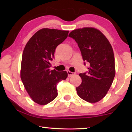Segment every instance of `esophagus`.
Segmentation results:
<instances>
[{"label":"esophagus","mask_w":132,"mask_h":132,"mask_svg":"<svg viewBox=\"0 0 132 132\" xmlns=\"http://www.w3.org/2000/svg\"><path fill=\"white\" fill-rule=\"evenodd\" d=\"M67 72H68V77H71V76H72L75 75L74 73L71 72V71H67Z\"/></svg>","instance_id":"34e87169"}]
</instances>
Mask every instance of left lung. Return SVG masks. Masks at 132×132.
<instances>
[{
  "label": "left lung",
  "mask_w": 132,
  "mask_h": 132,
  "mask_svg": "<svg viewBox=\"0 0 132 132\" xmlns=\"http://www.w3.org/2000/svg\"><path fill=\"white\" fill-rule=\"evenodd\" d=\"M69 37L77 42L82 59L89 64L87 72L79 74L82 82L76 87L77 94L90 103L100 101L108 93L115 77L112 47L106 37L94 28L74 30Z\"/></svg>",
  "instance_id": "obj_1"
}]
</instances>
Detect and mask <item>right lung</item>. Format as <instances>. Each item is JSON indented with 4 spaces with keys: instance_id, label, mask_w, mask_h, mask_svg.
Listing matches in <instances>:
<instances>
[{
    "instance_id": "obj_1",
    "label": "right lung",
    "mask_w": 132,
    "mask_h": 132,
    "mask_svg": "<svg viewBox=\"0 0 132 132\" xmlns=\"http://www.w3.org/2000/svg\"><path fill=\"white\" fill-rule=\"evenodd\" d=\"M69 31L44 28L29 39L22 55L20 77L33 101L44 105L57 96L56 86L66 80V71L50 70L56 48L68 37Z\"/></svg>"
}]
</instances>
